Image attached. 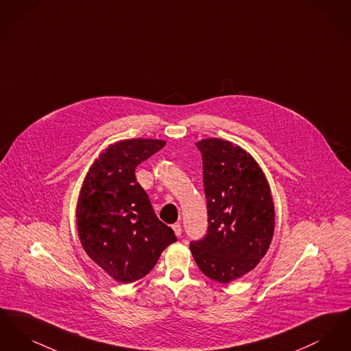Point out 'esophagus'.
<instances>
[{
	"label": "esophagus",
	"instance_id": "34e87169",
	"mask_svg": "<svg viewBox=\"0 0 351 351\" xmlns=\"http://www.w3.org/2000/svg\"><path fill=\"white\" fill-rule=\"evenodd\" d=\"M172 229H173V232H175V234H176L178 237H180V235H182V232H183V230H182V225H180L179 222L173 223V225H172Z\"/></svg>",
	"mask_w": 351,
	"mask_h": 351
}]
</instances>
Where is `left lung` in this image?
<instances>
[{"instance_id":"obj_1","label":"left lung","mask_w":351,"mask_h":351,"mask_svg":"<svg viewBox=\"0 0 351 351\" xmlns=\"http://www.w3.org/2000/svg\"><path fill=\"white\" fill-rule=\"evenodd\" d=\"M196 146L209 226L189 247L205 276L228 284L256 267L269 249L274 201L266 175L247 151L219 138L201 139Z\"/></svg>"}]
</instances>
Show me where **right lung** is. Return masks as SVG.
Returning a JSON list of instances; mask_svg holds the SVG:
<instances>
[{"mask_svg":"<svg viewBox=\"0 0 351 351\" xmlns=\"http://www.w3.org/2000/svg\"><path fill=\"white\" fill-rule=\"evenodd\" d=\"M165 145L145 138L109 145L84 179L76 206L79 239L88 256L118 283L146 276L162 251L176 242L135 178L136 166Z\"/></svg>","mask_w":351,"mask_h":351,"instance_id":"add662e5","label":"right lung"}]
</instances>
